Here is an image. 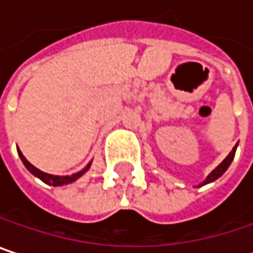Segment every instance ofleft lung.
Masks as SVG:
<instances>
[{"label":"left lung","instance_id":"left-lung-1","mask_svg":"<svg viewBox=\"0 0 253 253\" xmlns=\"http://www.w3.org/2000/svg\"><path fill=\"white\" fill-rule=\"evenodd\" d=\"M236 148H237V145H236V146H234V148L231 149V152L228 154L227 158H226V160H224V161H223V163H221V164H220V166H218V167H217V169H215V170H214V171H212V173H211L210 176L207 177V180H205V181H204V183H202L201 186H204V184H207V183H211V181L217 180L218 177L223 176V174L226 173V170L228 169V166L231 164V161H233V158H234V154H236Z\"/></svg>","mask_w":253,"mask_h":253}]
</instances>
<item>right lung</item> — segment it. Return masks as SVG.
Returning <instances> with one entry per match:
<instances>
[{"instance_id": "right-lung-1", "label": "right lung", "mask_w": 253, "mask_h": 253, "mask_svg": "<svg viewBox=\"0 0 253 253\" xmlns=\"http://www.w3.org/2000/svg\"><path fill=\"white\" fill-rule=\"evenodd\" d=\"M17 152H19V155H20V158H22V161H23V164L26 166V169L33 174V176L39 177L43 183H46V184H51V186H61V184H67V183H72V181H75L77 180L79 177L82 176L83 173H86L87 171V169L90 167V164H87L82 171H79L76 174H72V176H52V174H46V173H43V171H41V170H38L36 167H33L27 160H26L25 157H23V154L17 149Z\"/></svg>"}]
</instances>
